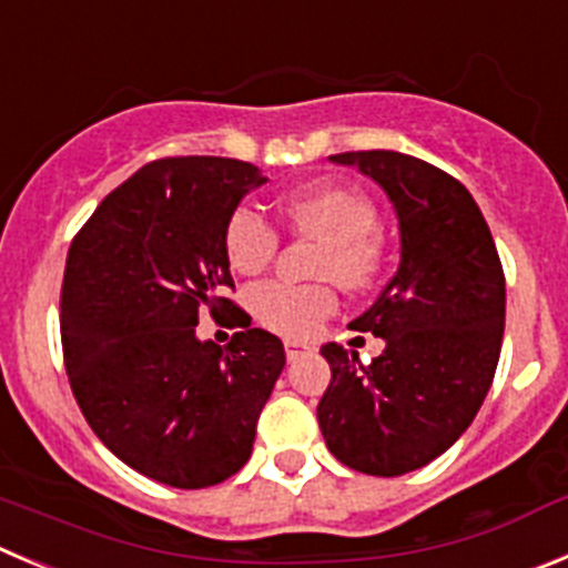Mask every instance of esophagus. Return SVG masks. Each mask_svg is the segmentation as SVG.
I'll list each match as a JSON object with an SVG mask.
<instances>
[{
	"instance_id": "1",
	"label": "esophagus",
	"mask_w": 568,
	"mask_h": 568,
	"mask_svg": "<svg viewBox=\"0 0 568 568\" xmlns=\"http://www.w3.org/2000/svg\"><path fill=\"white\" fill-rule=\"evenodd\" d=\"M305 353H314V347H311V344H305V342H294V338H285V358H288V362L305 356Z\"/></svg>"
}]
</instances>
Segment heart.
I'll use <instances>...</instances> for the list:
<instances>
[{"mask_svg":"<svg viewBox=\"0 0 568 568\" xmlns=\"http://www.w3.org/2000/svg\"><path fill=\"white\" fill-rule=\"evenodd\" d=\"M280 219L291 232L322 243L316 254V277L336 280L347 291H364L378 280L384 266V237L378 232V204L353 184H314L288 190L277 199ZM280 232L260 212L237 206L224 226V254L237 274L266 272L277 257ZM252 311L272 331L305 338L325 316L338 308L336 288L316 285H257L248 296Z\"/></svg>","mask_w":568,"mask_h":568,"instance_id":"obj_1","label":"heart"}]
</instances>
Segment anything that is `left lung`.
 I'll list each match as a JSON object with an SVG mask.
<instances>
[{"label": "left lung", "mask_w": 568, "mask_h": 568, "mask_svg": "<svg viewBox=\"0 0 568 568\" xmlns=\"http://www.w3.org/2000/svg\"><path fill=\"white\" fill-rule=\"evenodd\" d=\"M386 190L400 221V266L353 331L386 342L362 364L331 342V386L316 406L342 465L400 476L448 452L474 423L505 336V272L463 182L397 151L333 153Z\"/></svg>", "instance_id": "left-lung-1"}]
</instances>
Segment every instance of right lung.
<instances>
[{"instance_id": "1", "label": "right lung", "mask_w": 568, "mask_h": 568, "mask_svg": "<svg viewBox=\"0 0 568 568\" xmlns=\"http://www.w3.org/2000/svg\"><path fill=\"white\" fill-rule=\"evenodd\" d=\"M263 182L241 159H156L111 190L69 246L72 395L114 457L168 487L219 485L246 465L285 367L283 342L224 296L235 291L226 219ZM206 310L242 327L224 348L194 336Z\"/></svg>"}]
</instances>
